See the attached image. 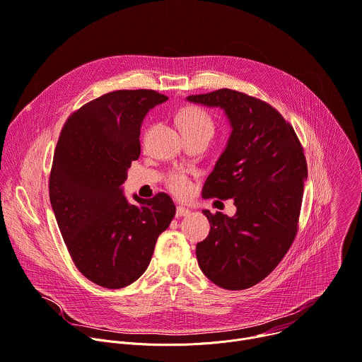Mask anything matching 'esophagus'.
I'll use <instances>...</instances> for the list:
<instances>
[{"instance_id":"34e87169","label":"esophagus","mask_w":362,"mask_h":362,"mask_svg":"<svg viewBox=\"0 0 362 362\" xmlns=\"http://www.w3.org/2000/svg\"><path fill=\"white\" fill-rule=\"evenodd\" d=\"M191 214V211L188 209V208H185V206H181V205H178L177 206V212H175V216L178 218V216H187V215H189Z\"/></svg>"}]
</instances>
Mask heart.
Segmentation results:
<instances>
[{"label": "heart", "instance_id": "obj_1", "mask_svg": "<svg viewBox=\"0 0 362 362\" xmlns=\"http://www.w3.org/2000/svg\"><path fill=\"white\" fill-rule=\"evenodd\" d=\"M177 122L184 135L198 131L212 132V122L209 117L198 107H184L177 115ZM168 188L175 195L185 197L191 191V182L182 174H173L168 178Z\"/></svg>", "mask_w": 362, "mask_h": 362}]
</instances>
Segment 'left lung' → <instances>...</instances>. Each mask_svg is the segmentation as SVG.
I'll return each instance as SVG.
<instances>
[{
    "label": "left lung",
    "mask_w": 362,
    "mask_h": 362,
    "mask_svg": "<svg viewBox=\"0 0 362 362\" xmlns=\"http://www.w3.org/2000/svg\"><path fill=\"white\" fill-rule=\"evenodd\" d=\"M187 101L221 108L231 127L227 147L208 175L202 195L234 199V216L202 212L208 237L197 244L204 275L226 290L262 281L290 250L308 177L294 128L269 104L223 88Z\"/></svg>",
    "instance_id": "1"
}]
</instances>
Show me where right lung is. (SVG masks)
<instances>
[{
	"instance_id": "right-lung-1",
	"label": "right lung",
	"mask_w": 362,
	"mask_h": 362,
	"mask_svg": "<svg viewBox=\"0 0 362 362\" xmlns=\"http://www.w3.org/2000/svg\"><path fill=\"white\" fill-rule=\"evenodd\" d=\"M167 100L153 90L104 94L66 119L54 151L49 201L64 243L80 272L111 290L144 274L175 215L170 195L134 194L131 204L121 187L141 153L144 118Z\"/></svg>"
}]
</instances>
